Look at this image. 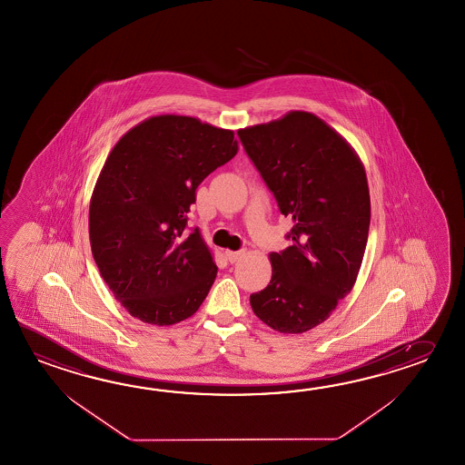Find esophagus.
I'll return each mask as SVG.
<instances>
[{
  "label": "esophagus",
  "instance_id": "esophagus-1",
  "mask_svg": "<svg viewBox=\"0 0 465 465\" xmlns=\"http://www.w3.org/2000/svg\"><path fill=\"white\" fill-rule=\"evenodd\" d=\"M225 256H227V260L230 263H235V262H238V260L243 256V252H242V250H238V252L228 250V252H225Z\"/></svg>",
  "mask_w": 465,
  "mask_h": 465
}]
</instances>
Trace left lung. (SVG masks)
I'll list each match as a JSON object with an SVG mask.
<instances>
[{"label": "left lung", "mask_w": 465, "mask_h": 465, "mask_svg": "<svg viewBox=\"0 0 465 465\" xmlns=\"http://www.w3.org/2000/svg\"><path fill=\"white\" fill-rule=\"evenodd\" d=\"M238 135L280 212L293 220V245L270 253L272 280L250 296L252 310L275 331H310L330 318L360 273L371 222L364 165L331 125L304 111Z\"/></svg>", "instance_id": "1"}]
</instances>
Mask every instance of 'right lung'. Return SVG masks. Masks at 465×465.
I'll return each instance as SVG.
<instances>
[{
  "label": "right lung",
  "mask_w": 465,
  "mask_h": 465,
  "mask_svg": "<svg viewBox=\"0 0 465 465\" xmlns=\"http://www.w3.org/2000/svg\"><path fill=\"white\" fill-rule=\"evenodd\" d=\"M238 152L235 133L189 115H152L107 155L89 205L95 265L134 318L171 326L195 313L217 265L187 213L202 181Z\"/></svg>",
  "instance_id": "add662e5"
}]
</instances>
